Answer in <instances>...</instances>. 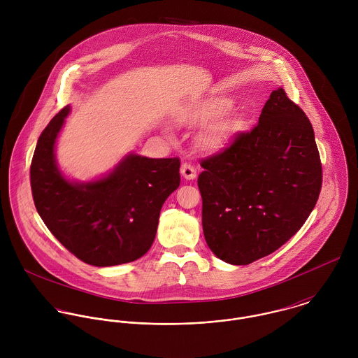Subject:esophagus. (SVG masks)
I'll return each mask as SVG.
<instances>
[{"label":"esophagus","mask_w":358,"mask_h":358,"mask_svg":"<svg viewBox=\"0 0 358 358\" xmlns=\"http://www.w3.org/2000/svg\"><path fill=\"white\" fill-rule=\"evenodd\" d=\"M180 173H182V176H183L186 180H192V179H194V178L197 176V171H196V168H194L193 165H190L189 162L182 164Z\"/></svg>","instance_id":"34e87169"}]
</instances>
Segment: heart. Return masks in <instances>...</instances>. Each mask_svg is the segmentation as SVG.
Here are the masks:
<instances>
[{
	"label": "heart",
	"mask_w": 358,
	"mask_h": 358,
	"mask_svg": "<svg viewBox=\"0 0 358 358\" xmlns=\"http://www.w3.org/2000/svg\"><path fill=\"white\" fill-rule=\"evenodd\" d=\"M234 107L227 96H212L192 106L182 113L180 122L190 128H205L203 146L208 150H222L243 129L241 118L227 115Z\"/></svg>",
	"instance_id": "heart-1"
}]
</instances>
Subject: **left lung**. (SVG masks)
<instances>
[{
	"label": "left lung",
	"mask_w": 358,
	"mask_h": 358,
	"mask_svg": "<svg viewBox=\"0 0 358 358\" xmlns=\"http://www.w3.org/2000/svg\"><path fill=\"white\" fill-rule=\"evenodd\" d=\"M201 166L205 241L237 266L273 254L295 236L322 183L311 122L282 88L271 92L251 132L238 134Z\"/></svg>",
	"instance_id": "8db88e82"
}]
</instances>
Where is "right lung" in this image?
<instances>
[{
  "label": "right lung",
  "mask_w": 358,
  "mask_h": 358,
  "mask_svg": "<svg viewBox=\"0 0 358 358\" xmlns=\"http://www.w3.org/2000/svg\"><path fill=\"white\" fill-rule=\"evenodd\" d=\"M69 113L70 106L60 110L37 142L30 168L37 212L80 260L96 267L134 262L153 244L162 204L180 185V161L129 153L99 179L70 180L55 154Z\"/></svg>",
  "instance_id": "1"
}]
</instances>
